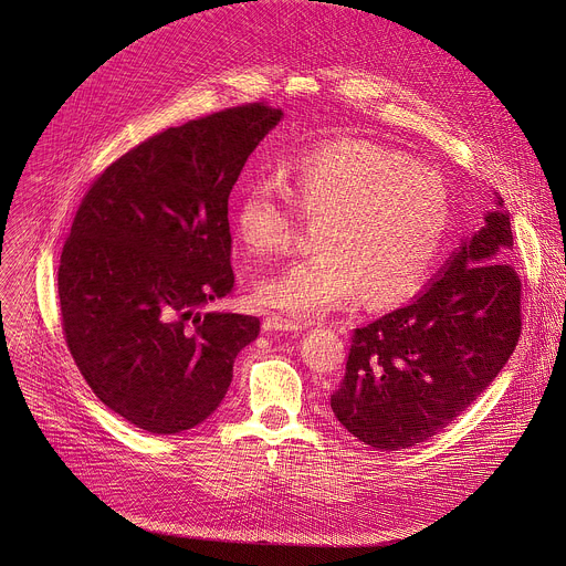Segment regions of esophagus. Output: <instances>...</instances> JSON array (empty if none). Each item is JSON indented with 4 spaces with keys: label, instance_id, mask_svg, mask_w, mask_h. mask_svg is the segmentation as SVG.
I'll use <instances>...</instances> for the list:
<instances>
[{
    "label": "esophagus",
    "instance_id": "esophagus-1",
    "mask_svg": "<svg viewBox=\"0 0 566 566\" xmlns=\"http://www.w3.org/2000/svg\"><path fill=\"white\" fill-rule=\"evenodd\" d=\"M262 329H264V332L297 334V332H302V325H300V322L289 319V317H282V315H269V317H264V322H262Z\"/></svg>",
    "mask_w": 566,
    "mask_h": 566
}]
</instances>
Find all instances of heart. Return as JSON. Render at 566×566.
Segmentation results:
<instances>
[{
  "label": "heart",
  "mask_w": 566,
  "mask_h": 566,
  "mask_svg": "<svg viewBox=\"0 0 566 566\" xmlns=\"http://www.w3.org/2000/svg\"><path fill=\"white\" fill-rule=\"evenodd\" d=\"M295 208L315 228L317 253L258 282L269 308L317 317L365 293L369 304L412 297L434 269L450 228V197L439 175L369 140H338L289 158L277 181L241 188L232 226L255 255L286 251Z\"/></svg>",
  "instance_id": "b5f03b06"
}]
</instances>
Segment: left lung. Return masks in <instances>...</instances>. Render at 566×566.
<instances>
[{
  "label": "left lung",
  "mask_w": 566,
  "mask_h": 566,
  "mask_svg": "<svg viewBox=\"0 0 566 566\" xmlns=\"http://www.w3.org/2000/svg\"><path fill=\"white\" fill-rule=\"evenodd\" d=\"M504 201L408 306L354 329L336 419L376 450H402L448 428L486 389L522 334V282L509 264Z\"/></svg>",
  "instance_id": "8db88e82"
}]
</instances>
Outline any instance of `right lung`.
<instances>
[{
	"instance_id": "obj_1",
	"label": "right lung",
	"mask_w": 566,
	"mask_h": 566,
	"mask_svg": "<svg viewBox=\"0 0 566 566\" xmlns=\"http://www.w3.org/2000/svg\"><path fill=\"white\" fill-rule=\"evenodd\" d=\"M264 103L160 132L80 201L57 269L66 347L94 394L151 434L206 421L260 319L199 313L234 286L228 197L280 123Z\"/></svg>"
}]
</instances>
